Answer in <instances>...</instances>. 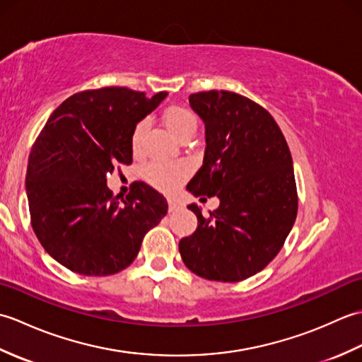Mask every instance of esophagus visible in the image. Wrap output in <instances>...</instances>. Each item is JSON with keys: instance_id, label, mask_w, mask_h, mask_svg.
<instances>
[{"instance_id": "34e87169", "label": "esophagus", "mask_w": 362, "mask_h": 362, "mask_svg": "<svg viewBox=\"0 0 362 362\" xmlns=\"http://www.w3.org/2000/svg\"><path fill=\"white\" fill-rule=\"evenodd\" d=\"M168 210L169 213H175L182 210V204L179 201H174V199H168Z\"/></svg>"}]
</instances>
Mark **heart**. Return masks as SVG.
<instances>
[{
	"mask_svg": "<svg viewBox=\"0 0 362 362\" xmlns=\"http://www.w3.org/2000/svg\"><path fill=\"white\" fill-rule=\"evenodd\" d=\"M161 118H163V124L169 132L175 138H179V140H183L187 136H193L197 129L196 117L188 109H185V107H168ZM146 121L136 122V126L132 130V135H130V144H132L134 151H138V148H140ZM146 175H148V180L156 188L165 191V193H173L187 177V169L182 165L156 161V163L149 165L148 169H146Z\"/></svg>",
	"mask_w": 362,
	"mask_h": 362,
	"instance_id": "heart-1",
	"label": "heart"
}]
</instances>
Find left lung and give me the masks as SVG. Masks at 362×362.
<instances>
[{"label": "left lung", "instance_id": "1", "mask_svg": "<svg viewBox=\"0 0 362 362\" xmlns=\"http://www.w3.org/2000/svg\"><path fill=\"white\" fill-rule=\"evenodd\" d=\"M205 124L204 165L187 189L219 197L204 216L196 204V232L179 252L191 272L214 281H241L271 263L297 216L292 157L281 130L264 107L226 90L189 95Z\"/></svg>", "mask_w": 362, "mask_h": 362}]
</instances>
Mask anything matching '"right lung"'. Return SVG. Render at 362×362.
Segmentation results:
<instances>
[{
	"mask_svg": "<svg viewBox=\"0 0 362 362\" xmlns=\"http://www.w3.org/2000/svg\"><path fill=\"white\" fill-rule=\"evenodd\" d=\"M126 87L76 93L46 121L30 149L26 194L30 224L49 255L81 275L117 274L136 258L168 202L144 182L121 199L107 173L132 163L130 135L166 98Z\"/></svg>",
	"mask_w": 362,
	"mask_h": 362,
	"instance_id": "add662e5",
	"label": "right lung"
}]
</instances>
